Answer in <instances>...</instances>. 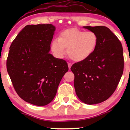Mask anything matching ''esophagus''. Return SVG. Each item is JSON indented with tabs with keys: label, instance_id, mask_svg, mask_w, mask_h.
Instances as JSON below:
<instances>
[{
	"label": "esophagus",
	"instance_id": "esophagus-1",
	"mask_svg": "<svg viewBox=\"0 0 130 130\" xmlns=\"http://www.w3.org/2000/svg\"><path fill=\"white\" fill-rule=\"evenodd\" d=\"M68 66H69V70H70V68H71V66H72V64H71L70 63H68Z\"/></svg>",
	"mask_w": 130,
	"mask_h": 130
}]
</instances>
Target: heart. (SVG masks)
<instances>
[{"label": "heart", "instance_id": "obj_1", "mask_svg": "<svg viewBox=\"0 0 130 130\" xmlns=\"http://www.w3.org/2000/svg\"><path fill=\"white\" fill-rule=\"evenodd\" d=\"M97 44L98 37L94 32L72 28L61 32L58 40L52 41L51 50L55 56L60 58L67 48V54L73 61L81 62L93 54Z\"/></svg>", "mask_w": 130, "mask_h": 130}]
</instances>
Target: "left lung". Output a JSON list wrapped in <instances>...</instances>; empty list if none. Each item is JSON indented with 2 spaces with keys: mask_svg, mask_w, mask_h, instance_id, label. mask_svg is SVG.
I'll use <instances>...</instances> for the list:
<instances>
[{
  "mask_svg": "<svg viewBox=\"0 0 130 130\" xmlns=\"http://www.w3.org/2000/svg\"><path fill=\"white\" fill-rule=\"evenodd\" d=\"M83 28L96 34V48L88 59L74 63L70 69L79 99L86 104H97L109 98L118 86L124 70L123 49L116 35L106 26Z\"/></svg>",
  "mask_w": 130,
  "mask_h": 130,
  "instance_id": "8db88e82",
  "label": "left lung"
}]
</instances>
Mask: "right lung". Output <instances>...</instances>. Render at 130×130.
Segmentation results:
<instances>
[{
  "mask_svg": "<svg viewBox=\"0 0 130 130\" xmlns=\"http://www.w3.org/2000/svg\"><path fill=\"white\" fill-rule=\"evenodd\" d=\"M56 27L52 24L28 25L10 47L7 70L14 89L25 102L45 106L54 98L67 62L49 53Z\"/></svg>",
  "mask_w": 130,
  "mask_h": 130,
  "instance_id": "add662e5",
  "label": "right lung"
}]
</instances>
